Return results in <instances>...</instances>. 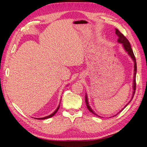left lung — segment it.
I'll return each instance as SVG.
<instances>
[{
	"label": "left lung",
	"instance_id": "1",
	"mask_svg": "<svg viewBox=\"0 0 147 147\" xmlns=\"http://www.w3.org/2000/svg\"><path fill=\"white\" fill-rule=\"evenodd\" d=\"M115 33H116V34L117 35V36L118 37V42L119 43H121L123 44V45L124 48V49H125V50L127 52V53L129 54V55L131 58L132 59V60L134 61V81H133V89H134V91H133V96H132V97L131 100L129 101V102L132 100L133 97H134V94H135V92H136V72H137V63H136V57H135V56H134V53H133V51H132V49L131 48V44L129 43V42L128 40L126 38V37L124 36V35L121 33L120 32V31L116 29V30H115ZM85 102H86V106H87V108L89 110V111H90L91 112L93 113L94 114H95L96 115H97V114H96L94 112H93V110L91 109V108L90 107V106L89 105V104H88V98H87V95L86 94L85 96ZM128 103V104H129ZM127 104L124 107V108L126 107L127 105ZM121 110V111H122ZM98 116V115H97ZM99 117V116H98Z\"/></svg>",
	"mask_w": 147,
	"mask_h": 147
}]
</instances>
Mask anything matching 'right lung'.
Here are the masks:
<instances>
[{
	"instance_id": "obj_1",
	"label": "right lung",
	"mask_w": 147,
	"mask_h": 147,
	"mask_svg": "<svg viewBox=\"0 0 147 147\" xmlns=\"http://www.w3.org/2000/svg\"><path fill=\"white\" fill-rule=\"evenodd\" d=\"M59 106H60V105H59V106L57 107V108L56 109V110L55 111V112H53L52 114H51V115H49V116H47V117H43V118H35V119H47V118H51V117H52L53 116H54V115L57 112V111L58 110V109H59Z\"/></svg>"
}]
</instances>
